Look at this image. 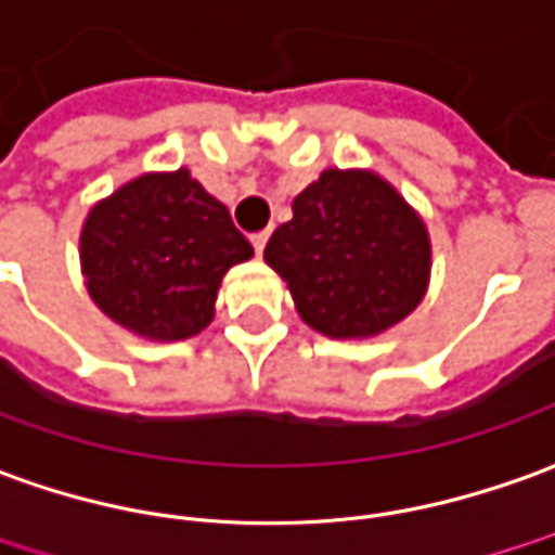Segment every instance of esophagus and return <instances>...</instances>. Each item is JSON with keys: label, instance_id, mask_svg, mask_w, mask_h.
Wrapping results in <instances>:
<instances>
[{"label": "esophagus", "instance_id": "1", "mask_svg": "<svg viewBox=\"0 0 555 555\" xmlns=\"http://www.w3.org/2000/svg\"><path fill=\"white\" fill-rule=\"evenodd\" d=\"M250 244H254L256 256L266 250V244H269V232H256V235H250Z\"/></svg>", "mask_w": 555, "mask_h": 555}]
</instances>
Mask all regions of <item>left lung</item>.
Wrapping results in <instances>:
<instances>
[{"instance_id": "8db88e82", "label": "left lung", "mask_w": 555, "mask_h": 555, "mask_svg": "<svg viewBox=\"0 0 555 555\" xmlns=\"http://www.w3.org/2000/svg\"><path fill=\"white\" fill-rule=\"evenodd\" d=\"M266 262L296 311L326 338H374L429 289L431 241L423 217L372 168H326L293 198Z\"/></svg>"}]
</instances>
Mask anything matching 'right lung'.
I'll return each mask as SVG.
<instances>
[{
  "label": "right lung",
  "mask_w": 555,
  "mask_h": 555,
  "mask_svg": "<svg viewBox=\"0 0 555 555\" xmlns=\"http://www.w3.org/2000/svg\"><path fill=\"white\" fill-rule=\"evenodd\" d=\"M78 254L95 308L126 332L166 344L208 328L227 271L254 247L227 205L190 168H175L144 171L99 198Z\"/></svg>",
  "instance_id": "add662e5"
}]
</instances>
